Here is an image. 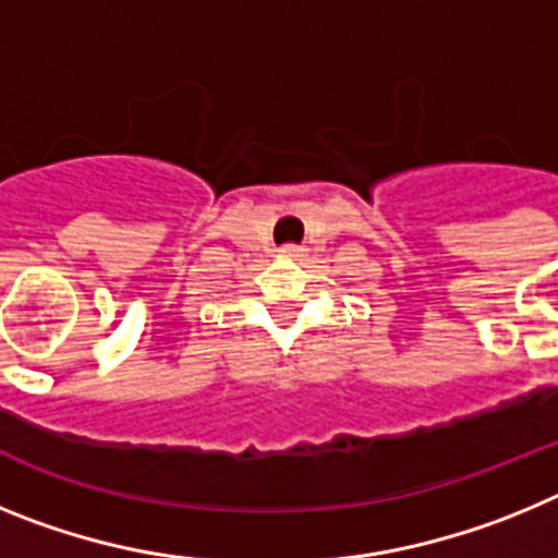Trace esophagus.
Segmentation results:
<instances>
[{
	"mask_svg": "<svg viewBox=\"0 0 558 558\" xmlns=\"http://www.w3.org/2000/svg\"><path fill=\"white\" fill-rule=\"evenodd\" d=\"M302 254H304L302 245H282V248H279V256H282V259H299Z\"/></svg>",
	"mask_w": 558,
	"mask_h": 558,
	"instance_id": "esophagus-1",
	"label": "esophagus"
}]
</instances>
